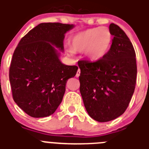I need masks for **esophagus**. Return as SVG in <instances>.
<instances>
[{
    "label": "esophagus",
    "mask_w": 149,
    "mask_h": 149,
    "mask_svg": "<svg viewBox=\"0 0 149 149\" xmlns=\"http://www.w3.org/2000/svg\"><path fill=\"white\" fill-rule=\"evenodd\" d=\"M79 76H80V69H78V70H77V72H76V76L77 77V78H78Z\"/></svg>",
    "instance_id": "esophagus-1"
}]
</instances>
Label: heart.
Here are the masks:
<instances>
[{
  "label": "heart",
  "mask_w": 149,
  "mask_h": 149,
  "mask_svg": "<svg viewBox=\"0 0 149 149\" xmlns=\"http://www.w3.org/2000/svg\"><path fill=\"white\" fill-rule=\"evenodd\" d=\"M112 40V33L106 27L89 28L76 33L71 39V46L67 49L70 55L85 51L88 58L99 60L108 52Z\"/></svg>",
  "instance_id": "heart-1"
}]
</instances>
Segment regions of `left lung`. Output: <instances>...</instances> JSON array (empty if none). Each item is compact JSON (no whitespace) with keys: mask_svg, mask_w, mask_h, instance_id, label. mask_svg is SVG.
Masks as SVG:
<instances>
[{"mask_svg":"<svg viewBox=\"0 0 149 149\" xmlns=\"http://www.w3.org/2000/svg\"><path fill=\"white\" fill-rule=\"evenodd\" d=\"M113 39L102 58L79 61L80 93L89 116L99 122L116 119L127 109L136 81V53L130 39L113 23Z\"/></svg>","mask_w":149,"mask_h":149,"instance_id":"obj_1","label":"left lung"}]
</instances>
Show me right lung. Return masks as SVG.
Here are the masks:
<instances>
[{"mask_svg": "<svg viewBox=\"0 0 149 149\" xmlns=\"http://www.w3.org/2000/svg\"><path fill=\"white\" fill-rule=\"evenodd\" d=\"M73 24L41 23L21 39L10 67V85L15 103L33 118L52 115L61 103L66 83L78 67L62 64L64 34Z\"/></svg>", "mask_w": 149, "mask_h": 149, "instance_id": "add662e5", "label": "right lung"}]
</instances>
